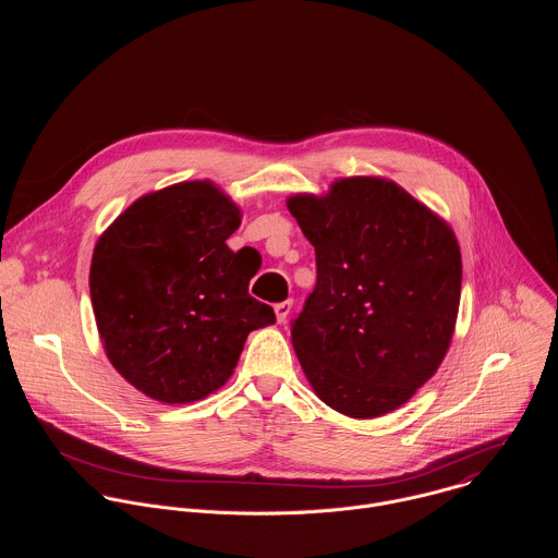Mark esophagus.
Here are the masks:
<instances>
[{"instance_id":"esophagus-1","label":"esophagus","mask_w":558,"mask_h":558,"mask_svg":"<svg viewBox=\"0 0 558 558\" xmlns=\"http://www.w3.org/2000/svg\"><path fill=\"white\" fill-rule=\"evenodd\" d=\"M291 306H293V300H282V302H278V304L274 306L278 323H284V320H287L289 313H291Z\"/></svg>"}]
</instances>
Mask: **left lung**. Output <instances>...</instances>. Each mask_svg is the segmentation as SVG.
I'll use <instances>...</instances> for the list:
<instances>
[{
	"label": "left lung",
	"instance_id": "8db88e82",
	"mask_svg": "<svg viewBox=\"0 0 558 558\" xmlns=\"http://www.w3.org/2000/svg\"><path fill=\"white\" fill-rule=\"evenodd\" d=\"M317 280L291 340L320 400L355 420L407 404L441 364L459 311L452 229L390 181L355 177L291 196Z\"/></svg>",
	"mask_w": 558,
	"mask_h": 558
}]
</instances>
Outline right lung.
I'll return each instance as SVG.
<instances>
[{
    "label": "right lung",
    "mask_w": 558,
    "mask_h": 558,
    "mask_svg": "<svg viewBox=\"0 0 558 558\" xmlns=\"http://www.w3.org/2000/svg\"><path fill=\"white\" fill-rule=\"evenodd\" d=\"M241 211L211 183L192 181L132 203L99 238L90 298L112 366L163 404L220 388L254 329L276 323L250 295L258 271L227 238Z\"/></svg>",
    "instance_id": "obj_1"
}]
</instances>
